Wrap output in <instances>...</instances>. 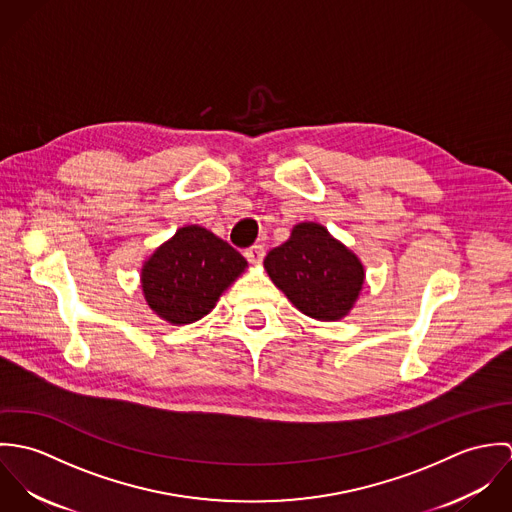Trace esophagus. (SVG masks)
<instances>
[{"label":"esophagus","mask_w":512,"mask_h":512,"mask_svg":"<svg viewBox=\"0 0 512 512\" xmlns=\"http://www.w3.org/2000/svg\"><path fill=\"white\" fill-rule=\"evenodd\" d=\"M244 256H246L248 262L260 264V262L264 260V256H266V250H264L262 244H254V246H250L248 250H244Z\"/></svg>","instance_id":"esophagus-1"}]
</instances>
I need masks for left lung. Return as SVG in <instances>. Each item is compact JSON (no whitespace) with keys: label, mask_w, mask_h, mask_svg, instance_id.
Returning a JSON list of instances; mask_svg holds the SVG:
<instances>
[{"label":"left lung","mask_w":512,"mask_h":512,"mask_svg":"<svg viewBox=\"0 0 512 512\" xmlns=\"http://www.w3.org/2000/svg\"><path fill=\"white\" fill-rule=\"evenodd\" d=\"M264 268L293 305L317 319L339 321L365 284V266L317 222H299L290 238L270 250Z\"/></svg>","instance_id":"1"}]
</instances>
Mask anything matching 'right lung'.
<instances>
[{"mask_svg": "<svg viewBox=\"0 0 512 512\" xmlns=\"http://www.w3.org/2000/svg\"><path fill=\"white\" fill-rule=\"evenodd\" d=\"M248 262L211 230L189 224L163 242L142 268L147 305L171 325L205 317Z\"/></svg>", "mask_w": 512, "mask_h": 512, "instance_id": "1", "label": "right lung"}]
</instances>
